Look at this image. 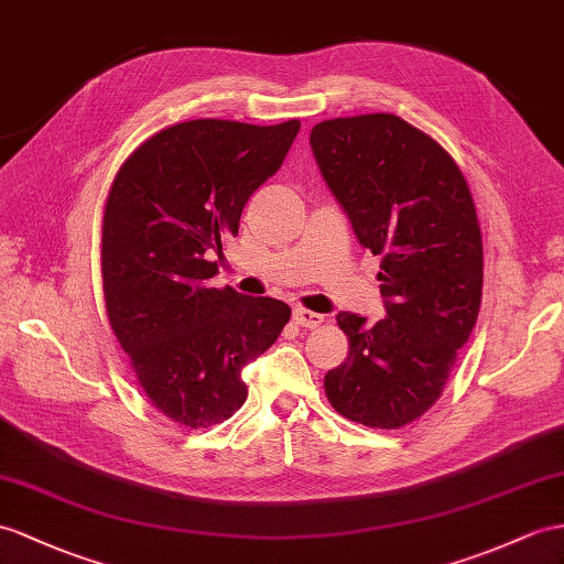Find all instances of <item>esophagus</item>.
<instances>
[{"label": "esophagus", "mask_w": 564, "mask_h": 564, "mask_svg": "<svg viewBox=\"0 0 564 564\" xmlns=\"http://www.w3.org/2000/svg\"><path fill=\"white\" fill-rule=\"evenodd\" d=\"M294 321L301 327H318L325 323V315L306 311V308H294Z\"/></svg>", "instance_id": "esophagus-1"}]
</instances>
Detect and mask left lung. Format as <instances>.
<instances>
[{
	"label": "left lung",
	"instance_id": "obj_1",
	"mask_svg": "<svg viewBox=\"0 0 564 564\" xmlns=\"http://www.w3.org/2000/svg\"><path fill=\"white\" fill-rule=\"evenodd\" d=\"M311 150L364 249L380 256L386 318L337 313L345 364L327 400L370 429H400L441 397L469 341L484 286V241L471 191L431 135L394 115L315 123Z\"/></svg>",
	"mask_w": 564,
	"mask_h": 564
}]
</instances>
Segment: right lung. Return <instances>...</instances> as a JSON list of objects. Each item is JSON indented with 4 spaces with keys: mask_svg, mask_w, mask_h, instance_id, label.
<instances>
[{
    "mask_svg": "<svg viewBox=\"0 0 564 564\" xmlns=\"http://www.w3.org/2000/svg\"><path fill=\"white\" fill-rule=\"evenodd\" d=\"M301 123L194 119L121 164L102 223L109 323L164 416L208 429L246 402L241 370L292 315L284 301L217 290L213 253L239 235L243 205L282 167Z\"/></svg>",
    "mask_w": 564,
    "mask_h": 564,
    "instance_id": "1",
    "label": "right lung"
}]
</instances>
